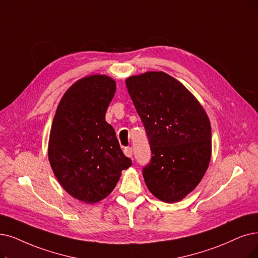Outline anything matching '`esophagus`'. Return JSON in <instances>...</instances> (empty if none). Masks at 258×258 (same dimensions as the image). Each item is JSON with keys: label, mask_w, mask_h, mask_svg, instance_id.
Listing matches in <instances>:
<instances>
[{"label": "esophagus", "mask_w": 258, "mask_h": 258, "mask_svg": "<svg viewBox=\"0 0 258 258\" xmlns=\"http://www.w3.org/2000/svg\"><path fill=\"white\" fill-rule=\"evenodd\" d=\"M123 153H125L128 158H132V156H133L132 147H125V148H123Z\"/></svg>", "instance_id": "1"}]
</instances>
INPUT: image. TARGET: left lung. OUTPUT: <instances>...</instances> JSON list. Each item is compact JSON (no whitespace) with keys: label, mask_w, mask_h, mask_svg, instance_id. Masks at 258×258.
I'll return each mask as SVG.
<instances>
[{"label":"left lung","mask_w":258,"mask_h":258,"mask_svg":"<svg viewBox=\"0 0 258 258\" xmlns=\"http://www.w3.org/2000/svg\"><path fill=\"white\" fill-rule=\"evenodd\" d=\"M126 85L151 150L144 180L160 200L180 201L209 167L212 130L207 113L180 81L164 72L131 76Z\"/></svg>","instance_id":"obj_1"}]
</instances>
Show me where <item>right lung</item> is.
<instances>
[{
	"mask_svg": "<svg viewBox=\"0 0 258 258\" xmlns=\"http://www.w3.org/2000/svg\"><path fill=\"white\" fill-rule=\"evenodd\" d=\"M115 90L106 75L78 80L61 98L50 129L51 169L67 192L90 204L110 195L132 165L105 119Z\"/></svg>",
	"mask_w": 258,
	"mask_h": 258,
	"instance_id": "right-lung-1",
	"label": "right lung"
}]
</instances>
